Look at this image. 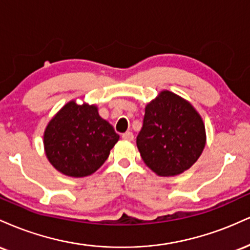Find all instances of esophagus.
Masks as SVG:
<instances>
[{
  "instance_id": "34e87169",
  "label": "esophagus",
  "mask_w": 250,
  "mask_h": 250,
  "mask_svg": "<svg viewBox=\"0 0 250 250\" xmlns=\"http://www.w3.org/2000/svg\"><path fill=\"white\" fill-rule=\"evenodd\" d=\"M122 138L124 140H128V142H132L134 139V136L132 132H125V133L122 134Z\"/></svg>"
}]
</instances>
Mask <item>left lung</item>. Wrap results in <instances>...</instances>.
Here are the masks:
<instances>
[{
    "mask_svg": "<svg viewBox=\"0 0 250 250\" xmlns=\"http://www.w3.org/2000/svg\"><path fill=\"white\" fill-rule=\"evenodd\" d=\"M206 144L202 118L192 104L161 91L145 107L137 146L144 163L160 177H173L199 159Z\"/></svg>",
    "mask_w": 250,
    "mask_h": 250,
    "instance_id": "left-lung-1",
    "label": "left lung"
}]
</instances>
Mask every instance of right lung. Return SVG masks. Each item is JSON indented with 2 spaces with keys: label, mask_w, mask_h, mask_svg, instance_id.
<instances>
[{
  "label": "right lung",
  "mask_w": 250,
  "mask_h": 250,
  "mask_svg": "<svg viewBox=\"0 0 250 250\" xmlns=\"http://www.w3.org/2000/svg\"><path fill=\"white\" fill-rule=\"evenodd\" d=\"M48 160L67 177L95 173L119 140L112 125L103 119L96 105L69 102L49 122L44 131Z\"/></svg>",
  "instance_id": "1"
}]
</instances>
